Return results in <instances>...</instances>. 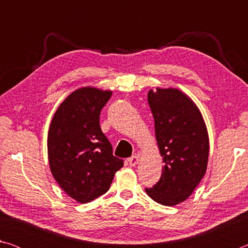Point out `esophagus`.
<instances>
[{
	"label": "esophagus",
	"instance_id": "obj_1",
	"mask_svg": "<svg viewBox=\"0 0 248 248\" xmlns=\"http://www.w3.org/2000/svg\"><path fill=\"white\" fill-rule=\"evenodd\" d=\"M128 162L130 166H136L138 163H139V156H138V155H133V156H131L128 159Z\"/></svg>",
	"mask_w": 248,
	"mask_h": 248
}]
</instances>
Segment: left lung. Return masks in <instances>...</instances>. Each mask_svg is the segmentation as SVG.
Instances as JSON below:
<instances>
[{
    "mask_svg": "<svg viewBox=\"0 0 248 248\" xmlns=\"http://www.w3.org/2000/svg\"><path fill=\"white\" fill-rule=\"evenodd\" d=\"M148 102L164 169L145 191L157 203L175 205L192 194L207 170V127L196 104L179 90H150Z\"/></svg>",
    "mask_w": 248,
    "mask_h": 248,
    "instance_id": "1",
    "label": "left lung"
}]
</instances>
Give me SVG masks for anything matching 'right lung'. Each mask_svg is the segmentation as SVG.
Segmentation results:
<instances>
[{"instance_id": "add662e5", "label": "right lung", "mask_w": 248, "mask_h": 248, "mask_svg": "<svg viewBox=\"0 0 248 248\" xmlns=\"http://www.w3.org/2000/svg\"><path fill=\"white\" fill-rule=\"evenodd\" d=\"M110 91L83 87L70 94L57 109L48 132V158L60 187L78 202L86 203L106 192L124 161L99 124L100 110Z\"/></svg>"}]
</instances>
